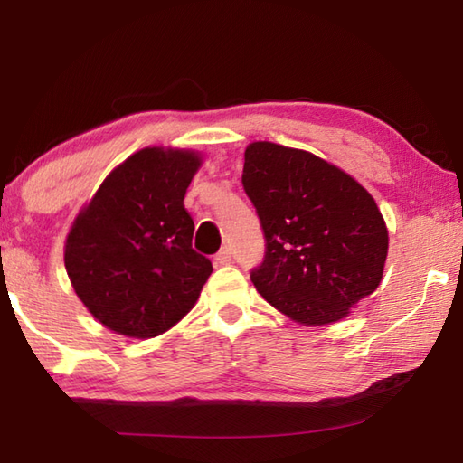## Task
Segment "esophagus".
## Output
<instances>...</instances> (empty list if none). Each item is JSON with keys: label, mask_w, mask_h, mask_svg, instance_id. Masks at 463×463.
Here are the masks:
<instances>
[{"label": "esophagus", "mask_w": 463, "mask_h": 463, "mask_svg": "<svg viewBox=\"0 0 463 463\" xmlns=\"http://www.w3.org/2000/svg\"><path fill=\"white\" fill-rule=\"evenodd\" d=\"M232 260V254H231V249L222 247L219 252L214 254V264H219V267H224V264H231Z\"/></svg>", "instance_id": "esophagus-1"}]
</instances>
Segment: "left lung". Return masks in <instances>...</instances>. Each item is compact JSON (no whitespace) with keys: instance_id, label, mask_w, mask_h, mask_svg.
Segmentation results:
<instances>
[{"instance_id":"1","label":"left lung","mask_w":463,"mask_h":463,"mask_svg":"<svg viewBox=\"0 0 463 463\" xmlns=\"http://www.w3.org/2000/svg\"><path fill=\"white\" fill-rule=\"evenodd\" d=\"M242 186L267 241L250 280L274 308L322 326L378 288L388 229L350 175L308 151L259 141L244 151Z\"/></svg>"}]
</instances>
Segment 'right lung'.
Masks as SVG:
<instances>
[{"mask_svg": "<svg viewBox=\"0 0 463 463\" xmlns=\"http://www.w3.org/2000/svg\"><path fill=\"white\" fill-rule=\"evenodd\" d=\"M201 156L146 146L107 176L65 242L73 290L103 326L153 338L189 312L213 264L183 199Z\"/></svg>", "mask_w": 463, "mask_h": 463, "instance_id": "add662e5", "label": "right lung"}]
</instances>
